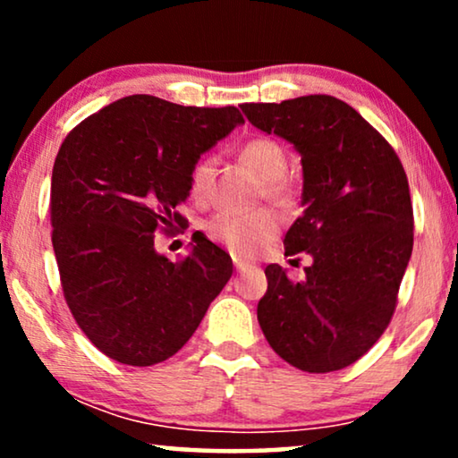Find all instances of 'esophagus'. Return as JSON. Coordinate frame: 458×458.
Segmentation results:
<instances>
[{
  "label": "esophagus",
  "instance_id": "34e87169",
  "mask_svg": "<svg viewBox=\"0 0 458 458\" xmlns=\"http://www.w3.org/2000/svg\"><path fill=\"white\" fill-rule=\"evenodd\" d=\"M233 265H235V268H237V271H243V268H246V267H250L246 260H240V259H233Z\"/></svg>",
  "mask_w": 458,
  "mask_h": 458
}]
</instances>
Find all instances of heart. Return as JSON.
<instances>
[{
    "label": "heart",
    "instance_id": "obj_1",
    "mask_svg": "<svg viewBox=\"0 0 458 458\" xmlns=\"http://www.w3.org/2000/svg\"><path fill=\"white\" fill-rule=\"evenodd\" d=\"M240 160L262 181V191L273 202L284 204L287 199V154L281 143L268 137H256L242 146ZM212 174H215V160L210 156L198 160L191 168L190 187L191 196L198 202H206L210 196ZM279 221L271 210H259L252 215H233V212H221L212 218L208 233L215 242L223 243L237 256H250L256 250L265 246L277 233Z\"/></svg>",
    "mask_w": 458,
    "mask_h": 458
}]
</instances>
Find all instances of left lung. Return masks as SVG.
I'll return each instance as SVG.
<instances>
[{
	"label": "left lung",
	"mask_w": 458,
	"mask_h": 458,
	"mask_svg": "<svg viewBox=\"0 0 458 458\" xmlns=\"http://www.w3.org/2000/svg\"><path fill=\"white\" fill-rule=\"evenodd\" d=\"M256 129L302 156V216L285 256L306 252L302 281L265 268L259 323L281 359L300 371L352 365L379 340L396 309L412 252L409 181L390 143L342 99L302 96L242 104Z\"/></svg>",
	"instance_id": "obj_1"
}]
</instances>
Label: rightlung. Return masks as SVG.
Segmentation results:
<instances>
[{
    "instance_id": "add662e5",
    "label": "right lung",
    "mask_w": 458,
    "mask_h": 458,
    "mask_svg": "<svg viewBox=\"0 0 458 458\" xmlns=\"http://www.w3.org/2000/svg\"><path fill=\"white\" fill-rule=\"evenodd\" d=\"M243 124L240 110L116 99L74 127L52 173V243L74 321L112 360L149 367L185 346L233 273L210 240L183 260L156 252L158 229L183 227L199 156Z\"/></svg>"
}]
</instances>
